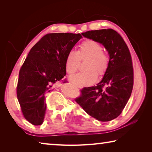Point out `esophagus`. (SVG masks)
<instances>
[{"label":"esophagus","mask_w":152,"mask_h":152,"mask_svg":"<svg viewBox=\"0 0 152 152\" xmlns=\"http://www.w3.org/2000/svg\"><path fill=\"white\" fill-rule=\"evenodd\" d=\"M78 88H82V87H81V86H78Z\"/></svg>","instance_id":"1"}]
</instances>
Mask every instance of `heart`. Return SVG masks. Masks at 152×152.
I'll return each instance as SVG.
<instances>
[{
	"instance_id": "obj_1",
	"label": "heart",
	"mask_w": 152,
	"mask_h": 152,
	"mask_svg": "<svg viewBox=\"0 0 152 152\" xmlns=\"http://www.w3.org/2000/svg\"><path fill=\"white\" fill-rule=\"evenodd\" d=\"M88 58L84 68L85 71L71 76L74 84L79 86L91 85L96 81L97 74L103 76L108 68L109 56L102 51V45L94 40H86L79 45L78 51L70 50L68 53L66 60L67 72L73 74L80 68V60Z\"/></svg>"
}]
</instances>
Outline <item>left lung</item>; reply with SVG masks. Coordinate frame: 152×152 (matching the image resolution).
I'll return each instance as SVG.
<instances>
[{
  "label": "left lung",
  "mask_w": 152,
  "mask_h": 152,
  "mask_svg": "<svg viewBox=\"0 0 152 152\" xmlns=\"http://www.w3.org/2000/svg\"><path fill=\"white\" fill-rule=\"evenodd\" d=\"M82 35L102 43L110 58L102 80L96 86L82 88L75 101L91 117L100 121H109L119 116L132 94V56L123 37L112 29L88 31Z\"/></svg>",
  "instance_id": "8db88e82"
}]
</instances>
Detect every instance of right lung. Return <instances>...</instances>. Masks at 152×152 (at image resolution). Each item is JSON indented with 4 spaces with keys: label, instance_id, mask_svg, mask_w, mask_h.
I'll use <instances>...</instances> for the list:
<instances>
[{
    "label": "right lung",
    "instance_id": "add662e5",
    "mask_svg": "<svg viewBox=\"0 0 152 152\" xmlns=\"http://www.w3.org/2000/svg\"><path fill=\"white\" fill-rule=\"evenodd\" d=\"M81 38L80 33H48L31 49L20 69L17 96L23 117L32 125L42 124L45 94L66 75L67 54Z\"/></svg>",
    "mask_w": 152,
    "mask_h": 152
}]
</instances>
